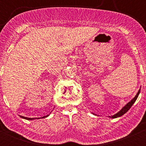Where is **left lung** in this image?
Masks as SVG:
<instances>
[{"label":"left lung","mask_w":146,"mask_h":146,"mask_svg":"<svg viewBox=\"0 0 146 146\" xmlns=\"http://www.w3.org/2000/svg\"><path fill=\"white\" fill-rule=\"evenodd\" d=\"M140 91H141V89H139V90H138V92H137L136 96H135L134 98L131 100L129 102H128L127 104H126V105H125L124 107H123V108H122L121 110L119 111V112H117V114H114V115L111 116V117H110V118H111V119H115V118H117V117H121L122 115H123L124 114H126V113L129 110H130V108L132 107V105L134 104L135 102H136L137 98H138V95H139V93H140ZM92 114H95L94 113H92Z\"/></svg>","instance_id":"8db88e82"}]
</instances>
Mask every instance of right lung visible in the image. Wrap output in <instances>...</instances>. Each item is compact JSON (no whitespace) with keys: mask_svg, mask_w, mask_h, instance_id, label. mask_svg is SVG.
<instances>
[{"mask_svg":"<svg viewBox=\"0 0 146 146\" xmlns=\"http://www.w3.org/2000/svg\"><path fill=\"white\" fill-rule=\"evenodd\" d=\"M50 114H51V113H50ZM48 116H49V114H48V115H46V116H44V117H42V118H45V117H48ZM20 117H21V118H23V119H27V120H34V119H36V118H28V117H23V116H20ZM38 119H39V118H38Z\"/></svg>","mask_w":146,"mask_h":146,"instance_id":"add662e5","label":"right lung"}]
</instances>
